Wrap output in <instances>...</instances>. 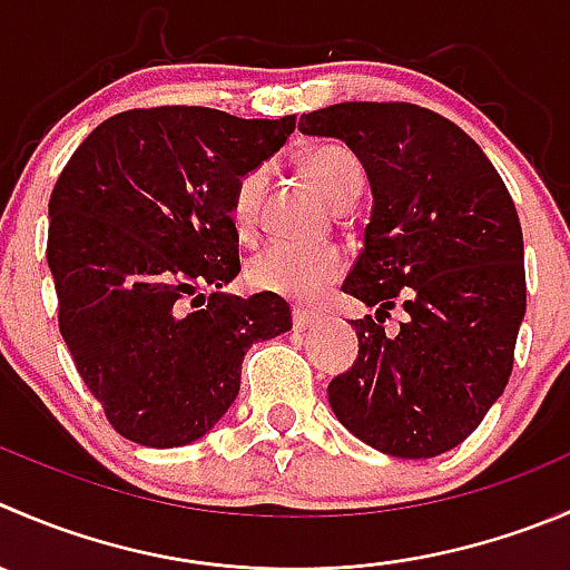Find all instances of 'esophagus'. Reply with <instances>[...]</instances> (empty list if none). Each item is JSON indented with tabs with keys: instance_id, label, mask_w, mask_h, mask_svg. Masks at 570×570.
Returning <instances> with one entry per match:
<instances>
[{
	"instance_id": "34e87169",
	"label": "esophagus",
	"mask_w": 570,
	"mask_h": 570,
	"mask_svg": "<svg viewBox=\"0 0 570 570\" xmlns=\"http://www.w3.org/2000/svg\"><path fill=\"white\" fill-rule=\"evenodd\" d=\"M314 323H317V317H314L312 312H306V308H295V312H292V325H295V331L312 328Z\"/></svg>"
}]
</instances>
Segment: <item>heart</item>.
Returning <instances> with one entry per match:
<instances>
[{
	"instance_id": "1",
	"label": "heart",
	"mask_w": 570,
	"mask_h": 570,
	"mask_svg": "<svg viewBox=\"0 0 570 570\" xmlns=\"http://www.w3.org/2000/svg\"><path fill=\"white\" fill-rule=\"evenodd\" d=\"M303 173L312 180L331 208H345L362 191V167L347 150L334 145L314 147L303 156ZM267 169L258 167L242 175L230 197V217L236 230L247 236L256 225L258 203H262ZM345 269V258L331 245H269L247 264V278L256 289L286 297L295 303H308L323 286L334 284Z\"/></svg>"
}]
</instances>
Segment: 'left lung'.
I'll use <instances>...</instances> for the list:
<instances>
[{"label":"left lung","instance_id":"1","mask_svg":"<svg viewBox=\"0 0 570 570\" xmlns=\"http://www.w3.org/2000/svg\"><path fill=\"white\" fill-rule=\"evenodd\" d=\"M364 167L373 212L342 292L358 356L328 384L353 438L397 460L456 449L512 373L527 314L523 234L504 180L465 130L409 102H340L301 116ZM401 307L395 335L383 317Z\"/></svg>","mask_w":570,"mask_h":570}]
</instances>
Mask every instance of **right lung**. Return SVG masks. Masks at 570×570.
Returning <instances> with one entry per match:
<instances>
[{
	"label": "right lung",
	"mask_w": 570,
	"mask_h": 570,
	"mask_svg": "<svg viewBox=\"0 0 570 570\" xmlns=\"http://www.w3.org/2000/svg\"><path fill=\"white\" fill-rule=\"evenodd\" d=\"M292 130L295 116L125 110L60 173L47 239L58 325L121 438L147 449L206 438L239 395L253 342L292 328L284 297L223 292L242 269L236 184ZM203 285L215 289L208 298L196 295Z\"/></svg>",
	"instance_id": "add662e5"
}]
</instances>
